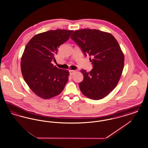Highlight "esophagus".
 Returning a JSON list of instances; mask_svg holds the SVG:
<instances>
[{"label": "esophagus", "mask_w": 148, "mask_h": 148, "mask_svg": "<svg viewBox=\"0 0 148 148\" xmlns=\"http://www.w3.org/2000/svg\"><path fill=\"white\" fill-rule=\"evenodd\" d=\"M76 71H73V70H70L69 71V73H70V74L71 75H73L74 74H75L76 73Z\"/></svg>", "instance_id": "1"}]
</instances>
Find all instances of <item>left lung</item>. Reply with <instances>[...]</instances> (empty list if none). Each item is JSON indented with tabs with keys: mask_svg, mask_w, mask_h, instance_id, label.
Segmentation results:
<instances>
[{
	"mask_svg": "<svg viewBox=\"0 0 148 148\" xmlns=\"http://www.w3.org/2000/svg\"><path fill=\"white\" fill-rule=\"evenodd\" d=\"M71 38L85 56L92 58V71H80L84 75L79 84L80 91L93 100L104 98L118 84L124 68V56L119 43L110 33L97 29L76 30Z\"/></svg>",
	"mask_w": 148,
	"mask_h": 148,
	"instance_id": "left-lung-1",
	"label": "left lung"
}]
</instances>
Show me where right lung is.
I'll use <instances>...</instances> for the list:
<instances>
[{
	"label": "right lung",
	"mask_w": 148,
	"mask_h": 148,
	"mask_svg": "<svg viewBox=\"0 0 148 148\" xmlns=\"http://www.w3.org/2000/svg\"><path fill=\"white\" fill-rule=\"evenodd\" d=\"M73 30H51L34 35L27 44L21 56V73L30 89L47 99L60 94L69 75L68 70L59 69L51 62L60 45L66 42Z\"/></svg>",
	"instance_id": "1"
}]
</instances>
